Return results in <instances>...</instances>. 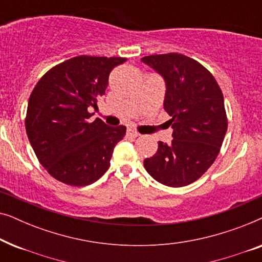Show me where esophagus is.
I'll return each mask as SVG.
<instances>
[{"label": "esophagus", "mask_w": 262, "mask_h": 262, "mask_svg": "<svg viewBox=\"0 0 262 262\" xmlns=\"http://www.w3.org/2000/svg\"><path fill=\"white\" fill-rule=\"evenodd\" d=\"M126 135H127V137H131V138H136V137H138L139 136V132L138 131H136L135 128H127V131H126Z\"/></svg>", "instance_id": "obj_1"}]
</instances>
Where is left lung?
I'll use <instances>...</instances> for the list:
<instances>
[{
	"mask_svg": "<svg viewBox=\"0 0 262 262\" xmlns=\"http://www.w3.org/2000/svg\"><path fill=\"white\" fill-rule=\"evenodd\" d=\"M166 82L164 111L171 119L173 141L159 142L155 155L144 160L148 173L169 187L187 186L202 177L220 154L228 119L224 98L212 74L181 53L142 58Z\"/></svg>",
	"mask_w": 262,
	"mask_h": 262,
	"instance_id": "left-lung-1",
	"label": "left lung"
}]
</instances>
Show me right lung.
Returning a JSON list of instances; mask_svg holds the SVG:
<instances>
[{
    "instance_id": "right-lung-1",
    "label": "right lung",
    "mask_w": 262,
    "mask_h": 262,
    "mask_svg": "<svg viewBox=\"0 0 262 262\" xmlns=\"http://www.w3.org/2000/svg\"><path fill=\"white\" fill-rule=\"evenodd\" d=\"M126 62L121 57L77 56L57 64L42 76L28 100L27 137L39 162L63 184L87 186L110 168L116 144L124 138V125L112 127L96 118L110 73Z\"/></svg>"
}]
</instances>
